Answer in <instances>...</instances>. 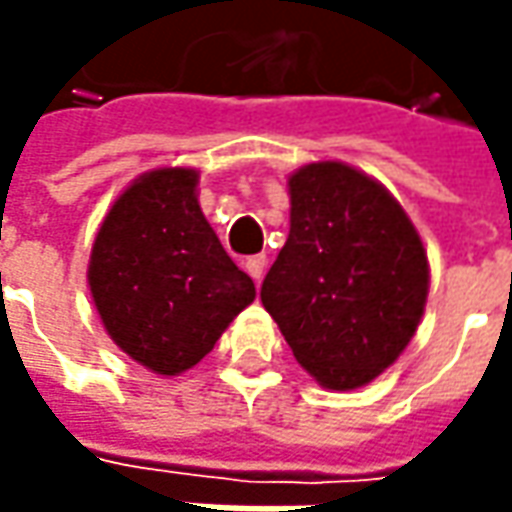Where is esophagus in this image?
<instances>
[{
  "label": "esophagus",
  "mask_w": 512,
  "mask_h": 512,
  "mask_svg": "<svg viewBox=\"0 0 512 512\" xmlns=\"http://www.w3.org/2000/svg\"><path fill=\"white\" fill-rule=\"evenodd\" d=\"M265 267H267V259L265 256H250L245 262V270L253 276V282L259 285L262 282V276H265Z\"/></svg>",
  "instance_id": "1"
}]
</instances>
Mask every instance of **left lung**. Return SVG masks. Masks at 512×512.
Wrapping results in <instances>:
<instances>
[{
    "mask_svg": "<svg viewBox=\"0 0 512 512\" xmlns=\"http://www.w3.org/2000/svg\"><path fill=\"white\" fill-rule=\"evenodd\" d=\"M290 233L262 282L296 362L327 390H356L399 359L422 322L430 267L387 187L344 162L287 179Z\"/></svg>",
    "mask_w": 512,
    "mask_h": 512,
    "instance_id": "1",
    "label": "left lung"
}]
</instances>
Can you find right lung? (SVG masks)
<instances>
[{"label":"right lung","instance_id":"add662e5","mask_svg":"<svg viewBox=\"0 0 512 512\" xmlns=\"http://www.w3.org/2000/svg\"><path fill=\"white\" fill-rule=\"evenodd\" d=\"M199 173H142L113 202L90 250L88 285L108 336L133 362L179 376L256 299L196 199Z\"/></svg>","mask_w":512,"mask_h":512}]
</instances>
